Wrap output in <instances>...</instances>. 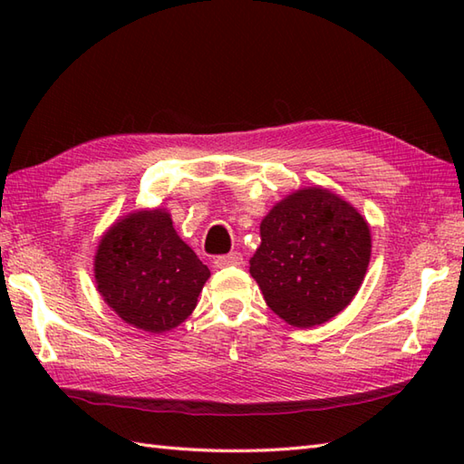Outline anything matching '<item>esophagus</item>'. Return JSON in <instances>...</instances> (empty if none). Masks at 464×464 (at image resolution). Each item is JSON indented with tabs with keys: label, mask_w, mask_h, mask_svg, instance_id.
<instances>
[{
	"label": "esophagus",
	"mask_w": 464,
	"mask_h": 464,
	"mask_svg": "<svg viewBox=\"0 0 464 464\" xmlns=\"http://www.w3.org/2000/svg\"><path fill=\"white\" fill-rule=\"evenodd\" d=\"M213 265L217 269H223V267H237V265H243V255L233 251L229 255H219V257L213 259Z\"/></svg>",
	"instance_id": "obj_1"
}]
</instances>
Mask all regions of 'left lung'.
<instances>
[{
    "mask_svg": "<svg viewBox=\"0 0 464 464\" xmlns=\"http://www.w3.org/2000/svg\"><path fill=\"white\" fill-rule=\"evenodd\" d=\"M371 259V231L354 207L321 187L279 201L251 257L271 311L293 327L329 321L353 301Z\"/></svg>",
    "mask_w": 464,
    "mask_h": 464,
    "instance_id": "1",
    "label": "left lung"
}]
</instances>
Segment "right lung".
<instances>
[{
	"mask_svg": "<svg viewBox=\"0 0 464 464\" xmlns=\"http://www.w3.org/2000/svg\"><path fill=\"white\" fill-rule=\"evenodd\" d=\"M209 275L163 209L127 215L103 235L95 255L105 303L150 333L171 331L189 317Z\"/></svg>",
	"mask_w": 464,
	"mask_h": 464,
	"instance_id": "1",
	"label": "right lung"
}]
</instances>
